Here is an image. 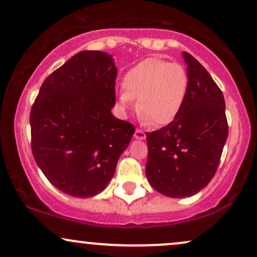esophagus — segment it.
<instances>
[{"instance_id":"34e87169","label":"esophagus","mask_w":257,"mask_h":257,"mask_svg":"<svg viewBox=\"0 0 257 257\" xmlns=\"http://www.w3.org/2000/svg\"><path fill=\"white\" fill-rule=\"evenodd\" d=\"M134 136H135V139H138V140H145L146 134L144 131H141V129H136Z\"/></svg>"}]
</instances>
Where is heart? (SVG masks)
Listing matches in <instances>:
<instances>
[{"mask_svg":"<svg viewBox=\"0 0 257 257\" xmlns=\"http://www.w3.org/2000/svg\"><path fill=\"white\" fill-rule=\"evenodd\" d=\"M188 91V74L183 65L161 58H147L124 74L118 105L123 112L133 108L142 121L154 126L170 124L179 115Z\"/></svg>","mask_w":257,"mask_h":257,"instance_id":"heart-1","label":"heart"}]
</instances>
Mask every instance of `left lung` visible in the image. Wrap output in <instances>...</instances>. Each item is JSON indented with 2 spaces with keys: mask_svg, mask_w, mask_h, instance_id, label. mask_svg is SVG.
<instances>
[{
  "mask_svg": "<svg viewBox=\"0 0 257 257\" xmlns=\"http://www.w3.org/2000/svg\"><path fill=\"white\" fill-rule=\"evenodd\" d=\"M183 56L188 74L183 108L170 124L146 134L147 179L172 198L191 197L210 183L229 134L223 92L199 61Z\"/></svg>",
  "mask_w": 257,
  "mask_h": 257,
  "instance_id": "8db88e82",
  "label": "left lung"
}]
</instances>
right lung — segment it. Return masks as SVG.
Returning <instances> with one entry per match:
<instances>
[{
	"label": "right lung",
	"instance_id": "right-lung-1",
	"mask_svg": "<svg viewBox=\"0 0 257 257\" xmlns=\"http://www.w3.org/2000/svg\"><path fill=\"white\" fill-rule=\"evenodd\" d=\"M116 76L110 54L82 51L45 79L32 106L34 160L69 196L102 192L135 133L132 123L111 113Z\"/></svg>",
	"mask_w": 257,
	"mask_h": 257
}]
</instances>
